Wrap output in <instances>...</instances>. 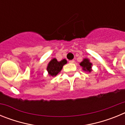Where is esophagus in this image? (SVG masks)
<instances>
[{
    "instance_id": "esophagus-1",
    "label": "esophagus",
    "mask_w": 125,
    "mask_h": 125,
    "mask_svg": "<svg viewBox=\"0 0 125 125\" xmlns=\"http://www.w3.org/2000/svg\"><path fill=\"white\" fill-rule=\"evenodd\" d=\"M69 63H74V60H70L69 61Z\"/></svg>"
}]
</instances>
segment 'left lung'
Segmentation results:
<instances>
[{
    "mask_svg": "<svg viewBox=\"0 0 125 125\" xmlns=\"http://www.w3.org/2000/svg\"><path fill=\"white\" fill-rule=\"evenodd\" d=\"M80 65L83 68V70L86 71H89L90 72L91 71V66L92 64L91 62H89V61L88 59H84L80 63Z\"/></svg>",
    "mask_w": 125,
    "mask_h": 125,
    "instance_id": "left-lung-1",
    "label": "left lung"
}]
</instances>
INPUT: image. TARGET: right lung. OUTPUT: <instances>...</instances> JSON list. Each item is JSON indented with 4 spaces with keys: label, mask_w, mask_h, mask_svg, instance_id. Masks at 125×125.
<instances>
[{
    "label": "right lung",
    "mask_w": 125,
    "mask_h": 125,
    "mask_svg": "<svg viewBox=\"0 0 125 125\" xmlns=\"http://www.w3.org/2000/svg\"><path fill=\"white\" fill-rule=\"evenodd\" d=\"M67 61L66 59L57 61L56 59H53L49 62L47 66V70L49 73V74L52 76H55L61 71L62 68L64 64H66Z\"/></svg>",
    "instance_id": "right-lung-1"
}]
</instances>
